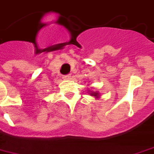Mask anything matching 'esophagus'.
Returning <instances> with one entry per match:
<instances>
[{"mask_svg": "<svg viewBox=\"0 0 154 154\" xmlns=\"http://www.w3.org/2000/svg\"><path fill=\"white\" fill-rule=\"evenodd\" d=\"M64 79H71V75H66L63 77Z\"/></svg>", "mask_w": 154, "mask_h": 154, "instance_id": "34e87169", "label": "esophagus"}]
</instances>
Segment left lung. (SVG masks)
<instances>
[{
	"label": "left lung",
	"mask_w": 154,
	"mask_h": 154,
	"mask_svg": "<svg viewBox=\"0 0 154 154\" xmlns=\"http://www.w3.org/2000/svg\"><path fill=\"white\" fill-rule=\"evenodd\" d=\"M90 94L92 95V96H94V97H96V98H98V97L99 96L98 92H93V93H91Z\"/></svg>",
	"instance_id": "left-lung-1"
}]
</instances>
